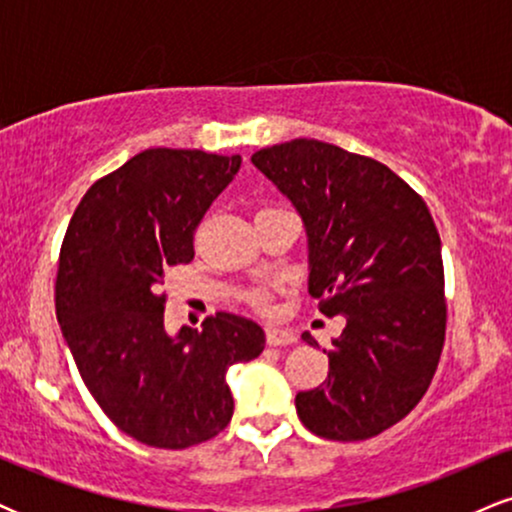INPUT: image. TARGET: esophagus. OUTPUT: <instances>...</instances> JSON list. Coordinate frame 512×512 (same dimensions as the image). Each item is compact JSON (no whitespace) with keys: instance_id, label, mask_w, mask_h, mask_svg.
<instances>
[{"instance_id":"1","label":"esophagus","mask_w":512,"mask_h":512,"mask_svg":"<svg viewBox=\"0 0 512 512\" xmlns=\"http://www.w3.org/2000/svg\"><path fill=\"white\" fill-rule=\"evenodd\" d=\"M296 342V334L291 330H281V327H269L267 330V344L269 346H289Z\"/></svg>"}]
</instances>
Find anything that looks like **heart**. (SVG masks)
<instances>
[{
  "mask_svg": "<svg viewBox=\"0 0 512 512\" xmlns=\"http://www.w3.org/2000/svg\"><path fill=\"white\" fill-rule=\"evenodd\" d=\"M252 303H255V305H260V308H262V305L267 303V296H264V291H257V293H252Z\"/></svg>",
  "mask_w": 512,
  "mask_h": 512,
  "instance_id": "heart-1",
  "label": "heart"
}]
</instances>
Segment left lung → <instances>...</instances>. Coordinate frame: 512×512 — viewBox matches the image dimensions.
<instances>
[{
    "instance_id": "obj_1",
    "label": "left lung",
    "mask_w": 512,
    "mask_h": 512,
    "mask_svg": "<svg viewBox=\"0 0 512 512\" xmlns=\"http://www.w3.org/2000/svg\"><path fill=\"white\" fill-rule=\"evenodd\" d=\"M252 163L303 216L310 296L344 315L330 373L298 392L303 426L327 440H366L419 404L445 344L440 236L419 192L375 158L317 139H291ZM315 344L310 334H303Z\"/></svg>"
}]
</instances>
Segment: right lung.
I'll return each instance as SVG.
<instances>
[{
	"instance_id": "obj_1",
	"label": "right lung",
	"mask_w": 512,
	"mask_h": 512,
	"mask_svg": "<svg viewBox=\"0 0 512 512\" xmlns=\"http://www.w3.org/2000/svg\"><path fill=\"white\" fill-rule=\"evenodd\" d=\"M240 156L146 149L96 180L76 207L57 262L62 334L98 407L122 433L163 450L219 436L233 416L226 370L262 354L257 322L209 315L163 330V272L195 257V231Z\"/></svg>"
}]
</instances>
